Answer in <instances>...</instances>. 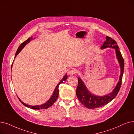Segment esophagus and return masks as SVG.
<instances>
[{"mask_svg":"<svg viewBox=\"0 0 134 134\" xmlns=\"http://www.w3.org/2000/svg\"><path fill=\"white\" fill-rule=\"evenodd\" d=\"M75 73H76V71L74 69H71V70H69V71L68 72V74L69 75H72L73 74H74Z\"/></svg>","mask_w":134,"mask_h":134,"instance_id":"1","label":"esophagus"}]
</instances>
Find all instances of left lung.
I'll return each mask as SVG.
<instances>
[{"instance_id":"obj_1","label":"left lung","mask_w":134,"mask_h":134,"mask_svg":"<svg viewBox=\"0 0 134 134\" xmlns=\"http://www.w3.org/2000/svg\"><path fill=\"white\" fill-rule=\"evenodd\" d=\"M106 40L103 43V44L101 47V49H104L107 48H111L115 49L116 56L118 59L120 68V75L119 81L115 88L110 94L98 96L95 95L88 90L86 88L84 82L79 77H78V84L76 90V95L80 101L83 105L89 109H94L102 107L107 104L111 101L114 97L117 96L120 90L122 82V78L124 72V61L123 57L119 51V48L117 45V43L114 39L108 36L106 37Z\"/></svg>"}]
</instances>
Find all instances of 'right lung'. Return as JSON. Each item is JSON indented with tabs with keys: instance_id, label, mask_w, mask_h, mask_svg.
Here are the masks:
<instances>
[{
	"instance_id": "obj_1",
	"label": "right lung",
	"mask_w": 134,
	"mask_h": 134,
	"mask_svg": "<svg viewBox=\"0 0 134 134\" xmlns=\"http://www.w3.org/2000/svg\"><path fill=\"white\" fill-rule=\"evenodd\" d=\"M32 39V37L31 38H28L25 42H23L20 46L18 48V49H17L16 53V54H15V57L19 54V53H20V52L22 50V49L24 48L25 46H26V44H27L29 42H30L31 41V40ZM13 66V64L12 65H11V67H12ZM67 79V74H66L65 76H64V77L62 79V80L60 81V83L57 84V85L56 86V88L54 90V91L53 92V95L51 96V97H50V99L47 101L45 103H44V104H41V105H37V106H31V105H28V104H27L26 103H25L24 102H23L20 98H19V99L20 100V101L24 104V106H25L26 107H28V108H32V109H47L49 107H51L53 104H54V103L57 100V98H58V96H59V86L60 84H62L63 83V81H65L66 79Z\"/></svg>"
}]
</instances>
